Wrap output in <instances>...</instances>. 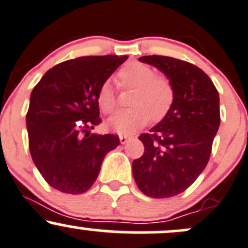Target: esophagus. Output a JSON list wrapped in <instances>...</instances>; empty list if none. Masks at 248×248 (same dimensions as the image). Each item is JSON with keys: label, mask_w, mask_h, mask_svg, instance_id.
Here are the masks:
<instances>
[{"label": "esophagus", "mask_w": 248, "mask_h": 248, "mask_svg": "<svg viewBox=\"0 0 248 248\" xmlns=\"http://www.w3.org/2000/svg\"><path fill=\"white\" fill-rule=\"evenodd\" d=\"M131 140V136H127V135H122V136H119V141H121L122 144H125L127 141H130Z\"/></svg>", "instance_id": "34e87169"}]
</instances>
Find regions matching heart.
Instances as JSON below:
<instances>
[{
  "label": "heart",
  "instance_id": "heart-1",
  "mask_svg": "<svg viewBox=\"0 0 248 248\" xmlns=\"http://www.w3.org/2000/svg\"><path fill=\"white\" fill-rule=\"evenodd\" d=\"M117 81L124 88H135L130 103L131 108L117 112L107 122L113 131L121 135L134 134L149 123L152 117L154 121L162 119L174 100V91L170 81L156 75L154 69L144 63H127L117 74ZM96 101L105 113L114 111L117 99L109 81L99 87Z\"/></svg>",
  "mask_w": 248,
  "mask_h": 248
}]
</instances>
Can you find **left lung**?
<instances>
[{
  "instance_id": "8db88e82",
  "label": "left lung",
  "mask_w": 248,
  "mask_h": 248,
  "mask_svg": "<svg viewBox=\"0 0 248 248\" xmlns=\"http://www.w3.org/2000/svg\"><path fill=\"white\" fill-rule=\"evenodd\" d=\"M140 61L167 76L174 100L162 121L139 137L144 153L132 162V174L148 197H173L208 165L221 121L218 92L202 69L185 61L157 55Z\"/></svg>"
}]
</instances>
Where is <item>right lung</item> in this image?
I'll list each match as a JSON object with an SVG mask.
<instances>
[{"label":"right lung","instance_id":"add662e5","mask_svg":"<svg viewBox=\"0 0 248 248\" xmlns=\"http://www.w3.org/2000/svg\"><path fill=\"white\" fill-rule=\"evenodd\" d=\"M127 56H85L55 65L31 93L26 114L31 156L56 190L80 195L91 188L116 135L91 134L101 123L99 87Z\"/></svg>","mask_w":248,"mask_h":248}]
</instances>
